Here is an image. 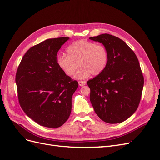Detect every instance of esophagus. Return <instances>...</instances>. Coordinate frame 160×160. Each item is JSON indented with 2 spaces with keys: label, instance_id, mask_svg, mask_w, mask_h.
Masks as SVG:
<instances>
[{
  "label": "esophagus",
  "instance_id": "34e87169",
  "mask_svg": "<svg viewBox=\"0 0 160 160\" xmlns=\"http://www.w3.org/2000/svg\"><path fill=\"white\" fill-rule=\"evenodd\" d=\"M78 83H79V86H81V87L84 86V85L86 84V82H85V81H79Z\"/></svg>",
  "mask_w": 160,
  "mask_h": 160
}]
</instances>
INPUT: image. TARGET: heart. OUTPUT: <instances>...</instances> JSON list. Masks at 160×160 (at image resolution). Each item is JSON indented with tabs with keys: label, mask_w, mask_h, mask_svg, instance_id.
<instances>
[{
	"label": "heart",
	"mask_w": 160,
	"mask_h": 160,
	"mask_svg": "<svg viewBox=\"0 0 160 160\" xmlns=\"http://www.w3.org/2000/svg\"><path fill=\"white\" fill-rule=\"evenodd\" d=\"M68 55H59L57 63L68 76L73 75L77 67L80 69L75 75L77 79H85L91 74L98 75L108 65V51L103 45L88 41H77L67 49Z\"/></svg>",
	"instance_id": "b5f03b06"
}]
</instances>
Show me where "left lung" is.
<instances>
[{
    "instance_id": "obj_1",
    "label": "left lung",
    "mask_w": 160,
    "mask_h": 160,
    "mask_svg": "<svg viewBox=\"0 0 160 160\" xmlns=\"http://www.w3.org/2000/svg\"><path fill=\"white\" fill-rule=\"evenodd\" d=\"M89 38L102 43L109 55L104 71L88 81L91 103L103 122L122 123L135 113L141 99L144 80L139 61L117 37L105 33Z\"/></svg>"
}]
</instances>
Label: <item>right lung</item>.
Returning a JSON list of instances; mask_svg holds the SVG:
<instances>
[{
	"label": "right lung",
	"instance_id": "obj_1",
	"mask_svg": "<svg viewBox=\"0 0 160 160\" xmlns=\"http://www.w3.org/2000/svg\"><path fill=\"white\" fill-rule=\"evenodd\" d=\"M69 37L49 38L28 49L16 74L18 98L28 117L42 126L57 128L69 118L78 88L57 63V52Z\"/></svg>",
	"mask_w": 160,
	"mask_h": 160
}]
</instances>
